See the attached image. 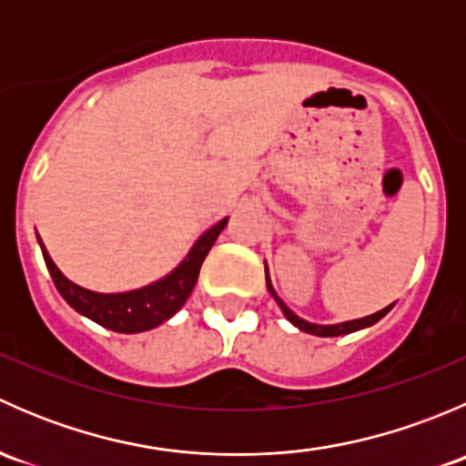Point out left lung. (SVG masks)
Instances as JSON below:
<instances>
[{
  "instance_id": "8db88e82",
  "label": "left lung",
  "mask_w": 466,
  "mask_h": 466,
  "mask_svg": "<svg viewBox=\"0 0 466 466\" xmlns=\"http://www.w3.org/2000/svg\"><path fill=\"white\" fill-rule=\"evenodd\" d=\"M266 281H268V290H270L272 298L277 299V304H279V307H281V311H284V316L289 318V320L293 322L295 327L302 329V331H307V333H313V336H322V338H327V336H342V333L359 331V329H365V327H370V324L379 322L380 318H383L385 313H388L390 309H392V304H390V307L380 309L379 313H372V316H368V318H359V320L342 322V324H329V327H324V324H311V322H307V320H302V318L295 316V313L290 311V309L286 307V304L281 302L279 298H277V293H275V290H272V286H270V279H268V272H266Z\"/></svg>"
}]
</instances>
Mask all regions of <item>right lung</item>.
<instances>
[{"label":"right lung","instance_id":"1","mask_svg":"<svg viewBox=\"0 0 466 466\" xmlns=\"http://www.w3.org/2000/svg\"><path fill=\"white\" fill-rule=\"evenodd\" d=\"M225 225H228V218H223L220 223H216L214 228L207 229L203 237L196 241V246L191 248L187 259L182 261L171 275L155 281V284L144 286V289L128 290V293L106 295L81 289V286L69 281L67 277L56 268V263L51 261L49 252L45 250L42 241L40 248L56 289H58V293L63 295L65 302H67L74 311H78L81 316L101 324V327L112 329V331L139 333L148 331V329L168 320V318L187 302V298H189L191 290H194L196 279H198L200 266H203L207 252L211 250V246H214V241L218 238V234L223 232Z\"/></svg>","mask_w":466,"mask_h":466}]
</instances>
